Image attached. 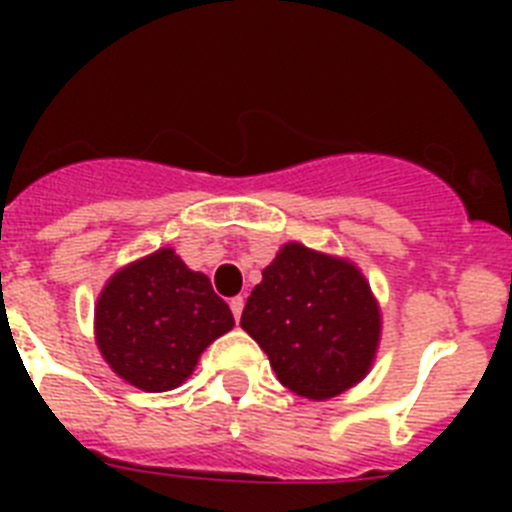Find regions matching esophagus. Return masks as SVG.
I'll list each match as a JSON object with an SVG mask.
<instances>
[{
  "instance_id": "obj_1",
  "label": "esophagus",
  "mask_w": 512,
  "mask_h": 512,
  "mask_svg": "<svg viewBox=\"0 0 512 512\" xmlns=\"http://www.w3.org/2000/svg\"><path fill=\"white\" fill-rule=\"evenodd\" d=\"M243 305H246V300H243V297H233V300H230V310H233L235 320H241Z\"/></svg>"
}]
</instances>
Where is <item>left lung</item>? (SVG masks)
Masks as SVG:
<instances>
[{"instance_id": "left-lung-1", "label": "left lung", "mask_w": 512, "mask_h": 512, "mask_svg": "<svg viewBox=\"0 0 512 512\" xmlns=\"http://www.w3.org/2000/svg\"><path fill=\"white\" fill-rule=\"evenodd\" d=\"M241 328L287 390L328 400L372 369L382 315L359 266L287 243L253 287Z\"/></svg>"}]
</instances>
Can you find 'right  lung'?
Masks as SVG:
<instances>
[{
  "mask_svg": "<svg viewBox=\"0 0 512 512\" xmlns=\"http://www.w3.org/2000/svg\"><path fill=\"white\" fill-rule=\"evenodd\" d=\"M235 325L210 279L171 248L133 261L104 284L94 333L112 372L143 392L174 390L207 346Z\"/></svg>",
  "mask_w": 512,
  "mask_h": 512,
  "instance_id": "right-lung-1",
  "label": "right lung"
}]
</instances>
